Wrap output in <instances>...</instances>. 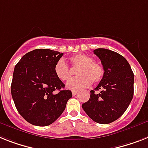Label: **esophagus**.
I'll return each instance as SVG.
<instances>
[{
	"instance_id": "obj_1",
	"label": "esophagus",
	"mask_w": 148,
	"mask_h": 148,
	"mask_svg": "<svg viewBox=\"0 0 148 148\" xmlns=\"http://www.w3.org/2000/svg\"><path fill=\"white\" fill-rule=\"evenodd\" d=\"M72 93H73V96H75V95H76V94L78 93V91H72Z\"/></svg>"
}]
</instances>
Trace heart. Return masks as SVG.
<instances>
[{"mask_svg": "<svg viewBox=\"0 0 148 148\" xmlns=\"http://www.w3.org/2000/svg\"><path fill=\"white\" fill-rule=\"evenodd\" d=\"M72 68L77 69L78 77L71 79L66 84V88L73 91H78L88 87L91 82L98 83L103 79L104 70L102 66L94 62L93 58L84 53H78L69 58ZM54 74L62 82L68 81L71 77L69 66L63 60H59L54 66Z\"/></svg>", "mask_w": 148, "mask_h": 148, "instance_id": "1", "label": "heart"}]
</instances>
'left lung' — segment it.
<instances>
[{
    "mask_svg": "<svg viewBox=\"0 0 148 148\" xmlns=\"http://www.w3.org/2000/svg\"><path fill=\"white\" fill-rule=\"evenodd\" d=\"M101 60L104 74L95 88L99 94L90 91V98L82 108L92 120L108 124L119 119L129 107L134 95V73L125 57L104 48L94 51Z\"/></svg>",
    "mask_w": 148,
    "mask_h": 148,
    "instance_id": "obj_1",
    "label": "left lung"
}]
</instances>
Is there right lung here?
Instances as JSON below:
<instances>
[{
  "label": "right lung",
  "instance_id": "obj_1",
  "mask_svg": "<svg viewBox=\"0 0 148 148\" xmlns=\"http://www.w3.org/2000/svg\"><path fill=\"white\" fill-rule=\"evenodd\" d=\"M63 54L35 49L25 53L15 66L11 95L19 114L32 125L52 124L73 97L71 91L63 90L65 85L54 74L55 64Z\"/></svg>",
  "mask_w": 148,
  "mask_h": 148
}]
</instances>
